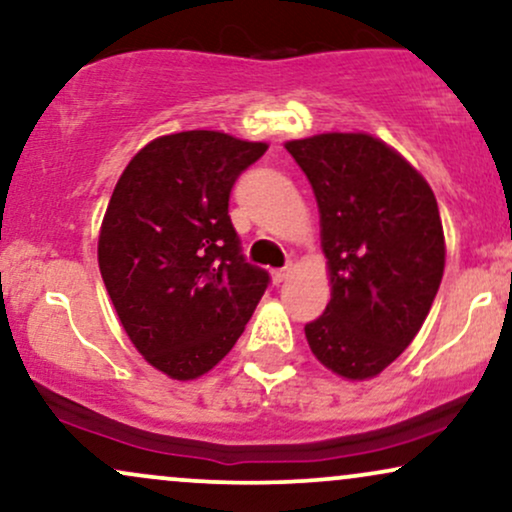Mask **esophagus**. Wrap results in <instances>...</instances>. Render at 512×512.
I'll return each instance as SVG.
<instances>
[{
    "mask_svg": "<svg viewBox=\"0 0 512 512\" xmlns=\"http://www.w3.org/2000/svg\"><path fill=\"white\" fill-rule=\"evenodd\" d=\"M288 276V269H272V283L274 286H279V283L286 281Z\"/></svg>",
    "mask_w": 512,
    "mask_h": 512,
    "instance_id": "34e87169",
    "label": "esophagus"
}]
</instances>
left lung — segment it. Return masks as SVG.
Here are the masks:
<instances>
[{"label": "left lung", "instance_id": "8db88e82", "mask_svg": "<svg viewBox=\"0 0 512 512\" xmlns=\"http://www.w3.org/2000/svg\"><path fill=\"white\" fill-rule=\"evenodd\" d=\"M315 190L331 300L305 324L312 353L350 381L377 377L410 346L439 291L446 243L417 169L367 133L286 143Z\"/></svg>", "mask_w": 512, "mask_h": 512}]
</instances>
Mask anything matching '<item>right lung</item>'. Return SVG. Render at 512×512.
Instances as JSON below:
<instances>
[{
	"label": "right lung",
	"mask_w": 512,
	"mask_h": 512,
	"mask_svg": "<svg viewBox=\"0 0 512 512\" xmlns=\"http://www.w3.org/2000/svg\"><path fill=\"white\" fill-rule=\"evenodd\" d=\"M267 143L219 131L152 140L128 162L97 260L121 326L166 377L209 372L236 346L269 274L245 260L229 217L236 178Z\"/></svg>",
	"instance_id": "right-lung-1"
}]
</instances>
